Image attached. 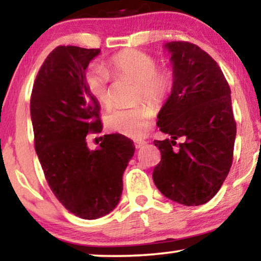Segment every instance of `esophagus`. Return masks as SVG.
<instances>
[{
  "label": "esophagus",
  "mask_w": 261,
  "mask_h": 261,
  "mask_svg": "<svg viewBox=\"0 0 261 261\" xmlns=\"http://www.w3.org/2000/svg\"><path fill=\"white\" fill-rule=\"evenodd\" d=\"M144 144H147L146 141H142V140L135 141V147H136V148H142L144 146Z\"/></svg>",
  "instance_id": "1"
}]
</instances>
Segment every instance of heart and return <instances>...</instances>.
<instances>
[{
	"label": "heart",
	"mask_w": 261,
	"mask_h": 261,
	"mask_svg": "<svg viewBox=\"0 0 261 261\" xmlns=\"http://www.w3.org/2000/svg\"><path fill=\"white\" fill-rule=\"evenodd\" d=\"M156 66L153 55L136 49H124L108 59L106 70L98 66L89 67L84 75V84L95 101L108 107L111 103L110 74L127 77L136 82L135 100L146 98L155 106H160L169 98L176 77L172 68H156ZM154 115L155 110L151 105L140 102L131 107L115 108L107 117V125L111 130L124 136L141 138L150 128Z\"/></svg>",
	"instance_id": "b5f03b06"
}]
</instances>
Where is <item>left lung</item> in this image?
<instances>
[{
	"label": "left lung",
	"mask_w": 261,
	"mask_h": 261,
	"mask_svg": "<svg viewBox=\"0 0 261 261\" xmlns=\"http://www.w3.org/2000/svg\"><path fill=\"white\" fill-rule=\"evenodd\" d=\"M174 87L156 125L172 140L154 141L161 153L153 180L161 194L186 206H200L218 193L232 165L236 121L231 91L222 70L200 47L170 42ZM182 137L183 144L175 140Z\"/></svg>",
	"instance_id": "1"
}]
</instances>
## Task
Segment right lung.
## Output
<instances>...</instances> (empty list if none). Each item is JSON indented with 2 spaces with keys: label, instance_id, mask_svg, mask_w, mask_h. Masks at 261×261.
Wrapping results in <instances>:
<instances>
[{
  "label": "right lung",
  "instance_id": "obj_1",
  "mask_svg": "<svg viewBox=\"0 0 261 261\" xmlns=\"http://www.w3.org/2000/svg\"><path fill=\"white\" fill-rule=\"evenodd\" d=\"M100 49L59 45L39 68L30 111L35 149L45 179L66 210L82 219L113 211L123 191V174L135 153L120 134L105 135L89 149L87 135L101 133L100 105L89 94L84 75Z\"/></svg>",
  "mask_w": 261,
  "mask_h": 261
}]
</instances>
